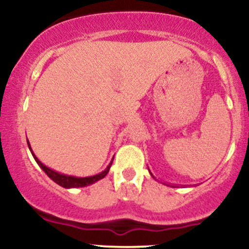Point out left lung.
Listing matches in <instances>:
<instances>
[{"label": "left lung", "instance_id": "obj_1", "mask_svg": "<svg viewBox=\"0 0 249 249\" xmlns=\"http://www.w3.org/2000/svg\"><path fill=\"white\" fill-rule=\"evenodd\" d=\"M148 171H150V170H148ZM150 173H151V171H150ZM151 176H152V177H153V174H152V173H151ZM153 178H154V177H153ZM154 179H156V178H154ZM162 184H164V185H166V186H171V187H177V186H176V185H170V184H165V182H162Z\"/></svg>", "mask_w": 249, "mask_h": 249}]
</instances>
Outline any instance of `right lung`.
<instances>
[{"label": "right lung", "mask_w": 249, "mask_h": 249, "mask_svg": "<svg viewBox=\"0 0 249 249\" xmlns=\"http://www.w3.org/2000/svg\"><path fill=\"white\" fill-rule=\"evenodd\" d=\"M28 142V146H29V150L31 154H33L34 159H35L37 164H38V166L42 168L43 171H44L45 174H47L48 177L51 180H53V181L56 182V184H58L59 186L64 187V188H76V187H84V186H89V185L91 184H95L96 181H98V180H101L104 178L105 176L108 173V170H110L111 165H112V160L110 161V164L107 165V167L105 168L104 171L101 173L96 174V176H91V177H84V178H81V177H73V176H68V174H63V173H59V172H56V171L51 170L48 166H45L44 164H42L41 161L37 159V157L35 156V153L33 152V150H31V146H30V142L29 141Z\"/></svg>", "instance_id": "add662e5"}]
</instances>
